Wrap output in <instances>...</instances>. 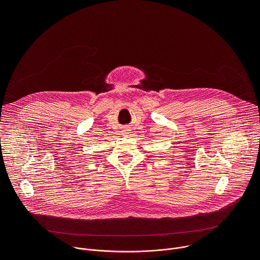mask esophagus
I'll use <instances>...</instances> for the list:
<instances>
[{"label":"esophagus","instance_id":"34e87169","mask_svg":"<svg viewBox=\"0 0 260 260\" xmlns=\"http://www.w3.org/2000/svg\"><path fill=\"white\" fill-rule=\"evenodd\" d=\"M123 132H126V131H123ZM123 134H126V133H123Z\"/></svg>","mask_w":260,"mask_h":260}]
</instances>
